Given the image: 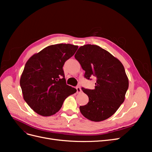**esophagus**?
<instances>
[{
    "mask_svg": "<svg viewBox=\"0 0 152 152\" xmlns=\"http://www.w3.org/2000/svg\"><path fill=\"white\" fill-rule=\"evenodd\" d=\"M76 89H77V93H80L82 92V90H81V88L79 87V86H77L76 87Z\"/></svg>",
    "mask_w": 152,
    "mask_h": 152,
    "instance_id": "1",
    "label": "esophagus"
}]
</instances>
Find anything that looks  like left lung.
<instances>
[{"instance_id":"1","label":"left lung","mask_w":152,"mask_h":152,"mask_svg":"<svg viewBox=\"0 0 152 152\" xmlns=\"http://www.w3.org/2000/svg\"><path fill=\"white\" fill-rule=\"evenodd\" d=\"M75 58L85 71L84 77L96 78L95 88L82 91L89 102L79 107L87 119L100 122L116 112L124 102L129 80L122 63L107 50L96 45L87 44L78 49Z\"/></svg>"}]
</instances>
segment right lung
Returning <instances> with one entry per match:
<instances>
[{"instance_id": "add662e5", "label": "right lung", "mask_w": 152, "mask_h": 152, "mask_svg": "<svg viewBox=\"0 0 152 152\" xmlns=\"http://www.w3.org/2000/svg\"><path fill=\"white\" fill-rule=\"evenodd\" d=\"M78 45L59 44L45 48L31 56L20 78L23 99L35 112L48 117L57 113L65 99L76 93L66 84L63 66Z\"/></svg>"}]
</instances>
